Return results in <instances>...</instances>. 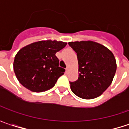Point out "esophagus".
Listing matches in <instances>:
<instances>
[{"mask_svg": "<svg viewBox=\"0 0 129 129\" xmlns=\"http://www.w3.org/2000/svg\"><path fill=\"white\" fill-rule=\"evenodd\" d=\"M66 72H68V71H69V67H67V68L66 69Z\"/></svg>", "mask_w": 129, "mask_h": 129, "instance_id": "1", "label": "esophagus"}]
</instances>
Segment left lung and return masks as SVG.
Returning a JSON list of instances; mask_svg holds the SVG:
<instances>
[{"label": "left lung", "instance_id": "1", "mask_svg": "<svg viewBox=\"0 0 129 129\" xmlns=\"http://www.w3.org/2000/svg\"><path fill=\"white\" fill-rule=\"evenodd\" d=\"M77 53L78 78L70 82L74 94L83 99L100 96L113 81L116 62L113 53L106 47L91 41L69 42Z\"/></svg>", "mask_w": 129, "mask_h": 129}]
</instances>
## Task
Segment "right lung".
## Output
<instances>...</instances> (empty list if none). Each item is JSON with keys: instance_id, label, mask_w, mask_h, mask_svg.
<instances>
[{"instance_id": "right-lung-1", "label": "right lung", "mask_w": 129, "mask_h": 129, "mask_svg": "<svg viewBox=\"0 0 129 129\" xmlns=\"http://www.w3.org/2000/svg\"><path fill=\"white\" fill-rule=\"evenodd\" d=\"M66 44L63 41L46 40L22 48L13 62L14 72L20 84L34 92L46 91L54 86L65 72L64 69L59 67L56 53Z\"/></svg>"}]
</instances>
